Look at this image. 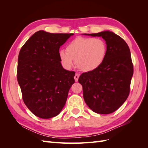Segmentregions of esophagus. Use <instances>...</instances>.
Masks as SVG:
<instances>
[{"instance_id":"esophagus-1","label":"esophagus","mask_w":148,"mask_h":148,"mask_svg":"<svg viewBox=\"0 0 148 148\" xmlns=\"http://www.w3.org/2000/svg\"><path fill=\"white\" fill-rule=\"evenodd\" d=\"M79 77V74H78V73H76V74H75V77H74V78H75V81L76 82H78Z\"/></svg>"}]
</instances>
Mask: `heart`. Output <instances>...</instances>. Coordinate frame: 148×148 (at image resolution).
Returning <instances> with one entry per match:
<instances>
[{
  "label": "heart",
  "mask_w": 148,
  "mask_h": 148,
  "mask_svg": "<svg viewBox=\"0 0 148 148\" xmlns=\"http://www.w3.org/2000/svg\"><path fill=\"white\" fill-rule=\"evenodd\" d=\"M107 49V44L102 39L78 37L67 44L66 51H60L59 58L67 69L74 65L75 60V64L80 70L91 72L104 62Z\"/></svg>",
  "instance_id": "obj_1"
}]
</instances>
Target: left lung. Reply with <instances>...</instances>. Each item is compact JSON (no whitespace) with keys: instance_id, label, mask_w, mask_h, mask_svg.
Instances as JSON below:
<instances>
[{"instance_id":"8db88e82","label":"left lung","mask_w":148,"mask_h":148,"mask_svg":"<svg viewBox=\"0 0 148 148\" xmlns=\"http://www.w3.org/2000/svg\"><path fill=\"white\" fill-rule=\"evenodd\" d=\"M86 34L104 39L107 54L99 68L82 73L78 82L89 108L97 114H109L117 110L129 95L133 74L130 51L126 42L112 31Z\"/></svg>"}]
</instances>
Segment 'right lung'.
<instances>
[{
	"mask_svg": "<svg viewBox=\"0 0 148 148\" xmlns=\"http://www.w3.org/2000/svg\"><path fill=\"white\" fill-rule=\"evenodd\" d=\"M73 34L38 31L20 51L18 83L25 105L39 118L59 115L75 83V71L64 69L59 58L60 46Z\"/></svg>",
	"mask_w": 148,
	"mask_h": 148,
	"instance_id": "1",
	"label": "right lung"
}]
</instances>
